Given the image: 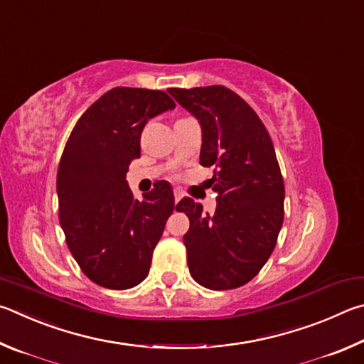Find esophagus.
Wrapping results in <instances>:
<instances>
[{"instance_id": "esophagus-1", "label": "esophagus", "mask_w": 364, "mask_h": 364, "mask_svg": "<svg viewBox=\"0 0 364 364\" xmlns=\"http://www.w3.org/2000/svg\"><path fill=\"white\" fill-rule=\"evenodd\" d=\"M182 196H183L182 190H181V188H174V201H176V203H178V201L182 200Z\"/></svg>"}]
</instances>
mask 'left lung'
Returning a JSON list of instances; mask_svg holds the SVG:
<instances>
[{
	"instance_id": "obj_1",
	"label": "left lung",
	"mask_w": 364,
	"mask_h": 364,
	"mask_svg": "<svg viewBox=\"0 0 364 364\" xmlns=\"http://www.w3.org/2000/svg\"><path fill=\"white\" fill-rule=\"evenodd\" d=\"M168 91L200 119V163L214 168L208 183L218 193L213 215L188 196L176 208L190 220L183 235L190 275L208 289L240 288L269 260L284 219V182L269 131L225 86Z\"/></svg>"
}]
</instances>
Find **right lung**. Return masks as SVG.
Instances as JSON below:
<instances>
[{"instance_id":"obj_1","label":"right lung","mask_w":364,"mask_h":364,"mask_svg":"<svg viewBox=\"0 0 364 364\" xmlns=\"http://www.w3.org/2000/svg\"><path fill=\"white\" fill-rule=\"evenodd\" d=\"M164 91L113 87L76 121L57 169L59 220L81 272L102 288L129 289L149 275L174 193L159 181L134 198L126 172L150 118L174 108Z\"/></svg>"}]
</instances>
